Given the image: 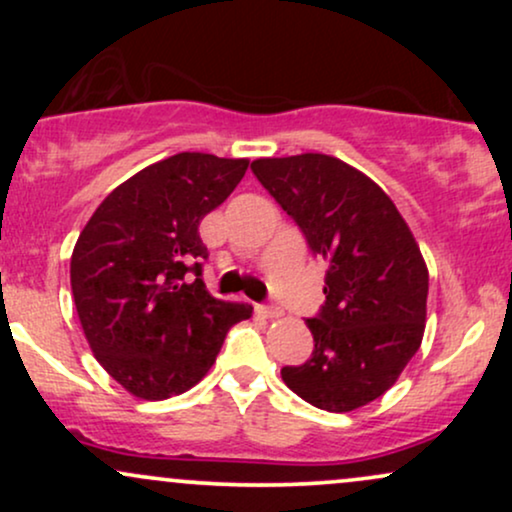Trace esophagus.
<instances>
[{
	"mask_svg": "<svg viewBox=\"0 0 512 512\" xmlns=\"http://www.w3.org/2000/svg\"><path fill=\"white\" fill-rule=\"evenodd\" d=\"M257 315L267 317V320H276V317H281V308H276V305H257Z\"/></svg>",
	"mask_w": 512,
	"mask_h": 512,
	"instance_id": "1",
	"label": "esophagus"
}]
</instances>
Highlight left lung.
<instances>
[{
    "label": "left lung",
    "instance_id": "obj_1",
    "mask_svg": "<svg viewBox=\"0 0 512 512\" xmlns=\"http://www.w3.org/2000/svg\"><path fill=\"white\" fill-rule=\"evenodd\" d=\"M250 168L327 262L325 305L305 320L313 356L281 368V378L317 409L366 407L397 383L424 339L419 243L383 187L339 158H257Z\"/></svg>",
    "mask_w": 512,
    "mask_h": 512
}]
</instances>
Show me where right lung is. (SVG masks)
Returning a JSON list of instances; mask_svg holds the SVG:
<instances>
[{
    "mask_svg": "<svg viewBox=\"0 0 512 512\" xmlns=\"http://www.w3.org/2000/svg\"><path fill=\"white\" fill-rule=\"evenodd\" d=\"M248 158L182 151L117 185L72 252V293L93 356L129 395L168 399L195 387L248 303L207 291L199 223L226 202Z\"/></svg>",
    "mask_w": 512,
    "mask_h": 512,
    "instance_id": "1",
    "label": "right lung"
}]
</instances>
